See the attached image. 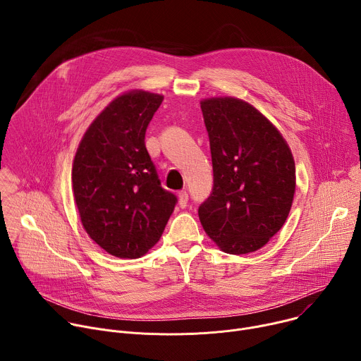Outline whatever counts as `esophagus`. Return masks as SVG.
<instances>
[{
    "instance_id": "34e87169",
    "label": "esophagus",
    "mask_w": 361,
    "mask_h": 361,
    "mask_svg": "<svg viewBox=\"0 0 361 361\" xmlns=\"http://www.w3.org/2000/svg\"><path fill=\"white\" fill-rule=\"evenodd\" d=\"M187 202H188V194L185 191H180L178 192V204H180V207L181 209L187 207Z\"/></svg>"
}]
</instances>
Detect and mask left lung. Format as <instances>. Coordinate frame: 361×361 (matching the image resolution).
I'll return each mask as SVG.
<instances>
[{
    "label": "left lung",
    "instance_id": "1",
    "mask_svg": "<svg viewBox=\"0 0 361 361\" xmlns=\"http://www.w3.org/2000/svg\"><path fill=\"white\" fill-rule=\"evenodd\" d=\"M214 184L198 207L204 231L228 254L266 245L286 223L295 191L293 154L280 131L248 102H201Z\"/></svg>",
    "mask_w": 361,
    "mask_h": 361
}]
</instances>
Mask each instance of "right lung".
Segmentation results:
<instances>
[{
  "label": "right lung",
  "mask_w": 361,
  "mask_h": 361,
  "mask_svg": "<svg viewBox=\"0 0 361 361\" xmlns=\"http://www.w3.org/2000/svg\"><path fill=\"white\" fill-rule=\"evenodd\" d=\"M163 95L126 92L85 131L73 164V191L87 234L109 254L138 259L156 244L177 197L161 187L145 131Z\"/></svg>",
  "instance_id": "add662e5"
}]
</instances>
